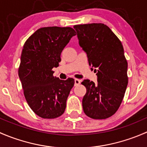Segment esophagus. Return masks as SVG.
Returning <instances> with one entry per match:
<instances>
[{"label":"esophagus","mask_w":147,"mask_h":147,"mask_svg":"<svg viewBox=\"0 0 147 147\" xmlns=\"http://www.w3.org/2000/svg\"><path fill=\"white\" fill-rule=\"evenodd\" d=\"M80 82H81V81L80 80L75 79V86L79 85V84H80Z\"/></svg>","instance_id":"obj_1"}]
</instances>
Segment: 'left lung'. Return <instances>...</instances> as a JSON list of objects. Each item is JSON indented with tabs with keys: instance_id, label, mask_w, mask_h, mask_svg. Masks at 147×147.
Wrapping results in <instances>:
<instances>
[{
	"instance_id": "obj_1",
	"label": "left lung",
	"mask_w": 147,
	"mask_h": 147,
	"mask_svg": "<svg viewBox=\"0 0 147 147\" xmlns=\"http://www.w3.org/2000/svg\"><path fill=\"white\" fill-rule=\"evenodd\" d=\"M74 28L79 45L87 54L89 65L91 69H94L97 76V83L89 80L82 81L87 89L82 99L83 111L92 119H107L119 109L128 84L124 48L106 25H78Z\"/></svg>"
}]
</instances>
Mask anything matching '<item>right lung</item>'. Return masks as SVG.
<instances>
[{"instance_id":"add662e5","label":"right lung","mask_w":147,"mask_h":147,"mask_svg":"<svg viewBox=\"0 0 147 147\" xmlns=\"http://www.w3.org/2000/svg\"><path fill=\"white\" fill-rule=\"evenodd\" d=\"M72 28L46 27L35 31L23 46L18 76L30 107L38 116L54 119L66 108L74 80L53 77V67L59 66L60 55L71 38Z\"/></svg>"}]
</instances>
